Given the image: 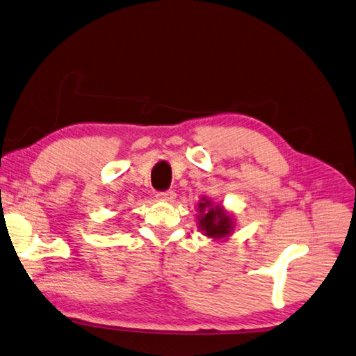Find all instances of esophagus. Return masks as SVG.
Here are the masks:
<instances>
[{
  "label": "esophagus",
  "mask_w": 356,
  "mask_h": 356,
  "mask_svg": "<svg viewBox=\"0 0 356 356\" xmlns=\"http://www.w3.org/2000/svg\"><path fill=\"white\" fill-rule=\"evenodd\" d=\"M157 199L162 200V202H172L176 199V193L168 190V191H163V193H159L157 194Z\"/></svg>",
  "instance_id": "esophagus-1"
}]
</instances>
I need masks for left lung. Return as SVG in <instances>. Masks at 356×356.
<instances>
[{"label":"left lung","mask_w":356,"mask_h":356,"mask_svg":"<svg viewBox=\"0 0 356 356\" xmlns=\"http://www.w3.org/2000/svg\"><path fill=\"white\" fill-rule=\"evenodd\" d=\"M197 225L207 237L222 240L234 231V218L226 213L222 205H214L213 202L203 197L197 205Z\"/></svg>","instance_id":"8db88e82"}]
</instances>
